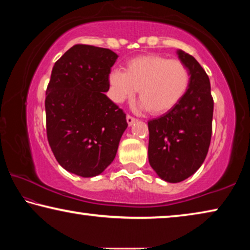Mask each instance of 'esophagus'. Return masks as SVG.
<instances>
[{
    "instance_id": "34e87169",
    "label": "esophagus",
    "mask_w": 250,
    "mask_h": 250,
    "mask_svg": "<svg viewBox=\"0 0 250 250\" xmlns=\"http://www.w3.org/2000/svg\"><path fill=\"white\" fill-rule=\"evenodd\" d=\"M126 122H128L129 125H132L133 124H136L137 122V119L132 118L131 116H126Z\"/></svg>"
}]
</instances>
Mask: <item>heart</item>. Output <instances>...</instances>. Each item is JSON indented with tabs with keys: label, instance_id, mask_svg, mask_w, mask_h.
<instances>
[{
	"label": "heart",
	"instance_id": "heart-1",
	"mask_svg": "<svg viewBox=\"0 0 250 250\" xmlns=\"http://www.w3.org/2000/svg\"><path fill=\"white\" fill-rule=\"evenodd\" d=\"M190 74L184 63L161 55L132 59L128 70L114 69L109 75L110 96L117 104L136 96L142 98L134 105L137 111L164 113L173 108L187 92Z\"/></svg>",
	"mask_w": 250,
	"mask_h": 250
}]
</instances>
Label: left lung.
<instances>
[{"label": "left lung", "instance_id": "8db88e82", "mask_svg": "<svg viewBox=\"0 0 250 250\" xmlns=\"http://www.w3.org/2000/svg\"><path fill=\"white\" fill-rule=\"evenodd\" d=\"M190 82L181 100L148 122L149 164L160 179L176 184L201 167L211 139L213 100L206 71L191 55L177 50Z\"/></svg>", "mask_w": 250, "mask_h": 250}]
</instances>
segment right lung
Listing matches in <instances>:
<instances>
[{"mask_svg": "<svg viewBox=\"0 0 250 250\" xmlns=\"http://www.w3.org/2000/svg\"><path fill=\"white\" fill-rule=\"evenodd\" d=\"M118 55L109 49L77 44L62 55L46 89L47 140L63 169L96 177L114 160L128 124L105 96Z\"/></svg>", "mask_w": 250, "mask_h": 250, "instance_id": "obj_1", "label": "right lung"}]
</instances>
